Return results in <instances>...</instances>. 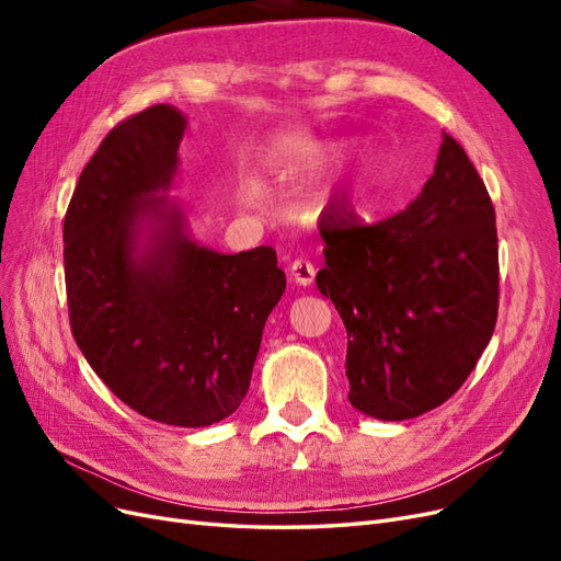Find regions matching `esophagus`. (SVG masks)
Segmentation results:
<instances>
[{"mask_svg": "<svg viewBox=\"0 0 561 561\" xmlns=\"http://www.w3.org/2000/svg\"><path fill=\"white\" fill-rule=\"evenodd\" d=\"M287 274H290V280H293V283H297V285H301V287H307V285L313 283L316 266H313L309 260L297 257V260L290 264V268H287Z\"/></svg>", "mask_w": 561, "mask_h": 561, "instance_id": "1", "label": "esophagus"}]
</instances>
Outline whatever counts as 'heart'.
<instances>
[{
  "label": "heart",
  "mask_w": 561,
  "mask_h": 561,
  "mask_svg": "<svg viewBox=\"0 0 561 561\" xmlns=\"http://www.w3.org/2000/svg\"><path fill=\"white\" fill-rule=\"evenodd\" d=\"M332 154V149L328 147H320L316 142L309 140H287L280 147H276L274 151L268 154V165L274 168L276 173L283 175H290V173H299V171H307V168L316 165L318 161L328 159ZM257 190H254L252 182L243 184V196L245 198H254Z\"/></svg>",
  "instance_id": "obj_1"
}]
</instances>
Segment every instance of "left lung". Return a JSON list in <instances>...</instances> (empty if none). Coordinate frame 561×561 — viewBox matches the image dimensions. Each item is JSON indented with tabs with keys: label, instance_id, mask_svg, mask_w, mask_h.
Instances as JSON below:
<instances>
[{
	"label": "left lung",
	"instance_id": "obj_1",
	"mask_svg": "<svg viewBox=\"0 0 561 561\" xmlns=\"http://www.w3.org/2000/svg\"><path fill=\"white\" fill-rule=\"evenodd\" d=\"M320 295L348 334L355 410L402 421L447 402L478 365L499 316L496 213L463 147L443 133L435 173L402 213L320 225Z\"/></svg>",
	"mask_w": 561,
	"mask_h": 561
}]
</instances>
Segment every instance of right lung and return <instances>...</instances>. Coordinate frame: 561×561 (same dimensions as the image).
Listing matches in <instances>:
<instances>
[{
	"mask_svg": "<svg viewBox=\"0 0 561 561\" xmlns=\"http://www.w3.org/2000/svg\"><path fill=\"white\" fill-rule=\"evenodd\" d=\"M184 128L175 107L154 105L107 133L67 208L62 257L70 328L95 375L151 421L203 428L243 402L285 274L268 245L194 243L157 196Z\"/></svg>",
	"mask_w": 561,
	"mask_h": 561,
	"instance_id": "right-lung-1",
	"label": "right lung"
}]
</instances>
